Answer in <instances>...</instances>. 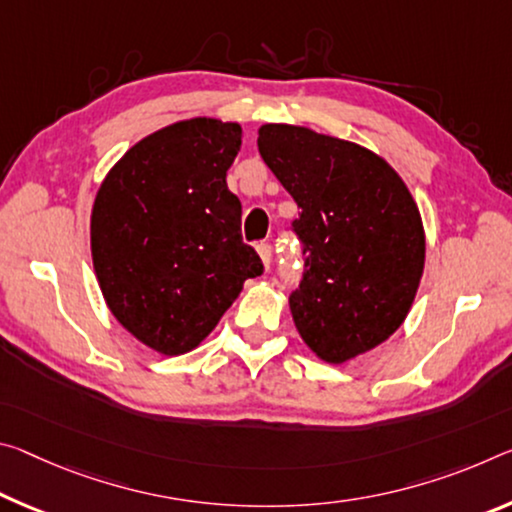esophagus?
Segmentation results:
<instances>
[{
  "label": "esophagus",
  "mask_w": 512,
  "mask_h": 512,
  "mask_svg": "<svg viewBox=\"0 0 512 512\" xmlns=\"http://www.w3.org/2000/svg\"><path fill=\"white\" fill-rule=\"evenodd\" d=\"M257 253H259V257H262V262H264V266H266V271H269L271 259H273V248H271V243H257Z\"/></svg>",
  "instance_id": "obj_1"
}]
</instances>
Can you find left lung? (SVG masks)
<instances>
[{
    "mask_svg": "<svg viewBox=\"0 0 512 512\" xmlns=\"http://www.w3.org/2000/svg\"><path fill=\"white\" fill-rule=\"evenodd\" d=\"M264 164L298 205L305 255L291 316L321 360L342 364L401 326L424 273V225L394 168L360 145L307 127L264 125Z\"/></svg>",
    "mask_w": 512,
    "mask_h": 512,
    "instance_id": "1",
    "label": "left lung"
}]
</instances>
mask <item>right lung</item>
<instances>
[{
	"instance_id": "add662e5",
	"label": "right lung",
	"mask_w": 512,
	"mask_h": 512,
	"mask_svg": "<svg viewBox=\"0 0 512 512\" xmlns=\"http://www.w3.org/2000/svg\"><path fill=\"white\" fill-rule=\"evenodd\" d=\"M239 148V125L182 120L136 143L97 191L91 250L104 300L164 355L196 348L264 273L225 182Z\"/></svg>"
}]
</instances>
